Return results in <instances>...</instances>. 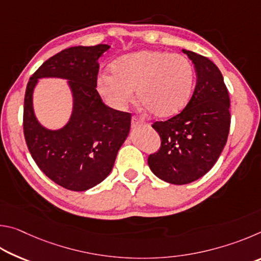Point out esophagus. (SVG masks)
<instances>
[{"instance_id": "34e87169", "label": "esophagus", "mask_w": 261, "mask_h": 261, "mask_svg": "<svg viewBox=\"0 0 261 261\" xmlns=\"http://www.w3.org/2000/svg\"><path fill=\"white\" fill-rule=\"evenodd\" d=\"M131 124H132V127H138V126L144 125L145 121L143 120V118L134 116V117H132V120H131Z\"/></svg>"}]
</instances>
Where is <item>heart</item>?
Wrapping results in <instances>:
<instances>
[{
	"label": "heart",
	"instance_id": "1",
	"mask_svg": "<svg viewBox=\"0 0 261 261\" xmlns=\"http://www.w3.org/2000/svg\"><path fill=\"white\" fill-rule=\"evenodd\" d=\"M110 72L96 77L95 87L106 103L116 110L125 109L134 100L156 117L178 114L190 99L193 69L184 55L161 50H141L122 56Z\"/></svg>",
	"mask_w": 261,
	"mask_h": 261
}]
</instances>
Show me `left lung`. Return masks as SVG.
I'll return each mask as SVG.
<instances>
[{"label":"left lung","mask_w":261,"mask_h":261,"mask_svg":"<svg viewBox=\"0 0 261 261\" xmlns=\"http://www.w3.org/2000/svg\"><path fill=\"white\" fill-rule=\"evenodd\" d=\"M183 53L194 64L196 87L182 112L152 125L160 135L161 147L147 161L154 175L176 185L208 173L226 146L230 127V99L222 73L207 57Z\"/></svg>","instance_id":"left-lung-1"}]
</instances>
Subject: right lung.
<instances>
[{
    "label": "right lung",
    "mask_w": 261,
    "mask_h": 261,
    "mask_svg": "<svg viewBox=\"0 0 261 261\" xmlns=\"http://www.w3.org/2000/svg\"><path fill=\"white\" fill-rule=\"evenodd\" d=\"M109 48H67L47 60L26 86L23 125L29 151L47 177L71 191H86L107 177L130 131L131 114L108 107L95 88L98 60ZM47 76L68 79L73 92V114L59 130L42 127L33 110L34 87Z\"/></svg>",
    "instance_id": "right-lung-1"
}]
</instances>
